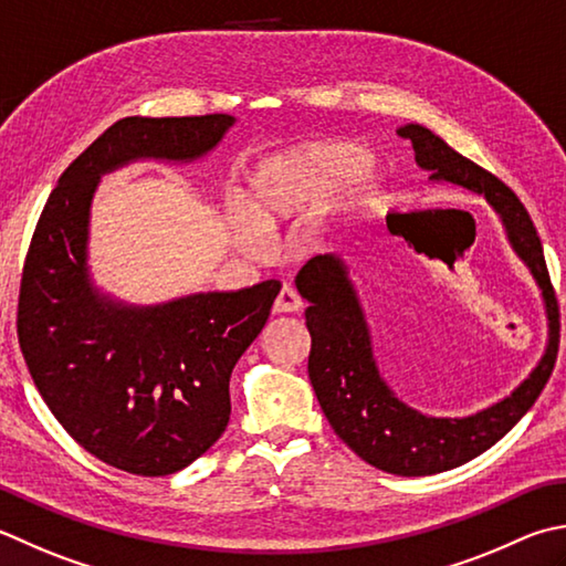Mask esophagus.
Returning <instances> with one entry per match:
<instances>
[{"instance_id":"1","label":"esophagus","mask_w":566,"mask_h":566,"mask_svg":"<svg viewBox=\"0 0 566 566\" xmlns=\"http://www.w3.org/2000/svg\"><path fill=\"white\" fill-rule=\"evenodd\" d=\"M302 304H304L302 296L296 294L294 286L284 284L282 292L276 294V298H274V312L276 314H296L298 308H302Z\"/></svg>"}]
</instances>
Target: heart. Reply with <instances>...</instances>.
Instances as JSON below:
<instances>
[{"instance_id":"heart-1","label":"heart","mask_w":566,"mask_h":566,"mask_svg":"<svg viewBox=\"0 0 566 566\" xmlns=\"http://www.w3.org/2000/svg\"><path fill=\"white\" fill-rule=\"evenodd\" d=\"M373 166V154L350 142H324L286 151L254 169L240 188L245 216H232L238 245L260 252L258 232H276L328 208Z\"/></svg>"}]
</instances>
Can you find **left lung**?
Wrapping results in <instances>:
<instances>
[{
    "label": "left lung",
    "instance_id": "obj_1",
    "mask_svg": "<svg viewBox=\"0 0 566 566\" xmlns=\"http://www.w3.org/2000/svg\"><path fill=\"white\" fill-rule=\"evenodd\" d=\"M397 135L412 142L417 164L434 171L431 179L481 193L501 213L515 252L542 286L552 331L549 346L533 375L503 402L463 419L424 417L397 400L375 368L368 326L343 262L334 254H316L304 264L296 274V290L308 302V378L331 427L375 469L395 475H431L481 457L535 405L559 350L557 302L533 218L513 188L461 157L422 125H405ZM390 230L395 232L392 226Z\"/></svg>",
    "mask_w": 566,
    "mask_h": 566
}]
</instances>
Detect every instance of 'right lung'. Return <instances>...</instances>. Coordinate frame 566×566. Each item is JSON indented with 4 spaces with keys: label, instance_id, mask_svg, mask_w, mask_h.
Instances as JSON below:
<instances>
[{
    "label": "right lung",
    "instance_id": "1",
    "mask_svg": "<svg viewBox=\"0 0 566 566\" xmlns=\"http://www.w3.org/2000/svg\"><path fill=\"white\" fill-rule=\"evenodd\" d=\"M230 125L220 113L117 119L63 171L33 230L17 308L21 356L61 427L119 471L169 475L216 444L230 419L232 368L282 284L149 308L113 304L85 268L93 191L132 159L203 157Z\"/></svg>",
    "mask_w": 566,
    "mask_h": 566
}]
</instances>
